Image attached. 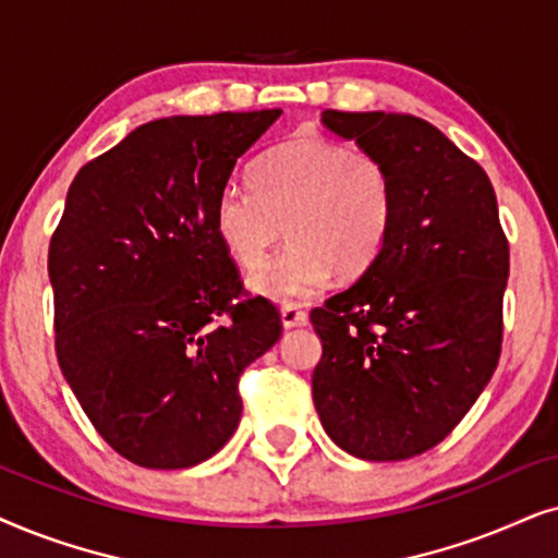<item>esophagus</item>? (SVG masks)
Here are the masks:
<instances>
[{
  "instance_id": "1",
  "label": "esophagus",
  "mask_w": 558,
  "mask_h": 558,
  "mask_svg": "<svg viewBox=\"0 0 558 558\" xmlns=\"http://www.w3.org/2000/svg\"><path fill=\"white\" fill-rule=\"evenodd\" d=\"M306 311H301L295 303H288V306L280 308V322H283L286 329H293V326L306 324Z\"/></svg>"
}]
</instances>
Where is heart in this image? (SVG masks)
I'll list each match as a JSON object with an SVG mask.
<instances>
[{
	"instance_id": "1",
	"label": "heart",
	"mask_w": 558,
	"mask_h": 558,
	"mask_svg": "<svg viewBox=\"0 0 558 558\" xmlns=\"http://www.w3.org/2000/svg\"><path fill=\"white\" fill-rule=\"evenodd\" d=\"M392 211L396 189L380 158L303 130L257 160L252 185L219 191L214 229L236 265L257 267L286 227L291 244L252 275L250 291L291 303L322 291L331 270L373 265Z\"/></svg>"
}]
</instances>
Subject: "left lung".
Returning a JSON list of instances; mask_svg holds the SVG:
<instances>
[{
    "instance_id": "1",
    "label": "left lung",
    "mask_w": 558,
    "mask_h": 558,
    "mask_svg": "<svg viewBox=\"0 0 558 558\" xmlns=\"http://www.w3.org/2000/svg\"><path fill=\"white\" fill-rule=\"evenodd\" d=\"M322 122L388 166L396 211L373 265L311 311L314 405L347 454L400 462L447 439L495 373L508 240L485 170L426 119L326 109Z\"/></svg>"
}]
</instances>
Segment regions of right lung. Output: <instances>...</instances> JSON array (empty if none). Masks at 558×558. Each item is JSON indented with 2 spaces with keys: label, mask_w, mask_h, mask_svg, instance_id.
<instances>
[{
  "label": "right lung",
  "mask_w": 558,
  "mask_h": 558,
  "mask_svg": "<svg viewBox=\"0 0 558 558\" xmlns=\"http://www.w3.org/2000/svg\"><path fill=\"white\" fill-rule=\"evenodd\" d=\"M283 111L166 117L86 162L48 252L56 354L117 454L183 470L240 426L242 369L280 339L214 229L236 160Z\"/></svg>",
  "instance_id": "add662e5"
}]
</instances>
